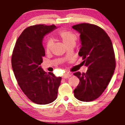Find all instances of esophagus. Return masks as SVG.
Returning a JSON list of instances; mask_svg holds the SVG:
<instances>
[{
    "mask_svg": "<svg viewBox=\"0 0 125 125\" xmlns=\"http://www.w3.org/2000/svg\"><path fill=\"white\" fill-rule=\"evenodd\" d=\"M71 76V73H64V74L63 75V78L64 79H67V78H69L70 76Z\"/></svg>",
    "mask_w": 125,
    "mask_h": 125,
    "instance_id": "obj_1",
    "label": "esophagus"
}]
</instances>
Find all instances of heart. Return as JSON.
<instances>
[{
	"instance_id": "obj_1",
	"label": "heart",
	"mask_w": 125,
	"mask_h": 125,
	"mask_svg": "<svg viewBox=\"0 0 125 125\" xmlns=\"http://www.w3.org/2000/svg\"><path fill=\"white\" fill-rule=\"evenodd\" d=\"M58 36L62 40L63 42L66 46L71 43H75L76 40V36L70 31H61L58 33ZM53 42L52 40H49L46 45V50L47 52H50L52 50Z\"/></svg>"
}]
</instances>
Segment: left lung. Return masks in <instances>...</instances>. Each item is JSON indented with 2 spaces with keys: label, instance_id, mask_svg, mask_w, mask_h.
<instances>
[{
  "label": "left lung",
  "instance_id": "obj_1",
  "mask_svg": "<svg viewBox=\"0 0 125 125\" xmlns=\"http://www.w3.org/2000/svg\"><path fill=\"white\" fill-rule=\"evenodd\" d=\"M72 28L80 34L79 55L88 67L87 73L73 75L79 79L73 91L75 97L82 101H91L101 95L113 75L115 67L111 40L104 30L94 24L83 23Z\"/></svg>",
  "mask_w": 125,
  "mask_h": 125
}]
</instances>
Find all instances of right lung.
<instances>
[{"instance_id":"add662e5","label":"right lung","mask_w":125,"mask_h":125,"mask_svg":"<svg viewBox=\"0 0 125 125\" xmlns=\"http://www.w3.org/2000/svg\"><path fill=\"white\" fill-rule=\"evenodd\" d=\"M57 27L40 24L28 27L16 42L12 67L19 85L28 98L40 105L50 104L57 97L61 77L48 73L41 66L45 55L43 37Z\"/></svg>"}]
</instances>
